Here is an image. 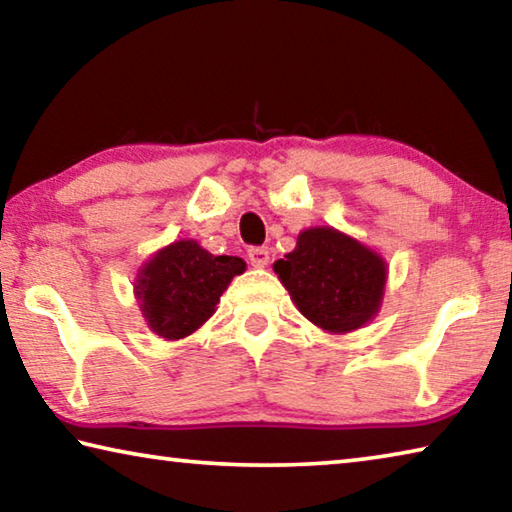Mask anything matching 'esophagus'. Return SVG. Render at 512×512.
I'll return each instance as SVG.
<instances>
[{
    "instance_id": "obj_1",
    "label": "esophagus",
    "mask_w": 512,
    "mask_h": 512,
    "mask_svg": "<svg viewBox=\"0 0 512 512\" xmlns=\"http://www.w3.org/2000/svg\"><path fill=\"white\" fill-rule=\"evenodd\" d=\"M248 259H250V264L253 266H266L268 264V248H264V246H253V248H248Z\"/></svg>"
}]
</instances>
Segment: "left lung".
I'll return each instance as SVG.
<instances>
[{"label": "left lung", "mask_w": 512, "mask_h": 512, "mask_svg": "<svg viewBox=\"0 0 512 512\" xmlns=\"http://www.w3.org/2000/svg\"><path fill=\"white\" fill-rule=\"evenodd\" d=\"M273 271L302 316L345 334L377 316L388 266L375 250L323 225L300 232L296 250L277 259Z\"/></svg>", "instance_id": "8db88e82"}]
</instances>
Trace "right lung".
Listing matches in <instances>:
<instances>
[{
    "mask_svg": "<svg viewBox=\"0 0 512 512\" xmlns=\"http://www.w3.org/2000/svg\"><path fill=\"white\" fill-rule=\"evenodd\" d=\"M246 271L241 257L212 255L194 239L173 241L140 268L135 296L155 334L178 341L210 318L232 277Z\"/></svg>",
    "mask_w": 512,
    "mask_h": 512,
    "instance_id": "right-lung-1",
    "label": "right lung"
}]
</instances>
